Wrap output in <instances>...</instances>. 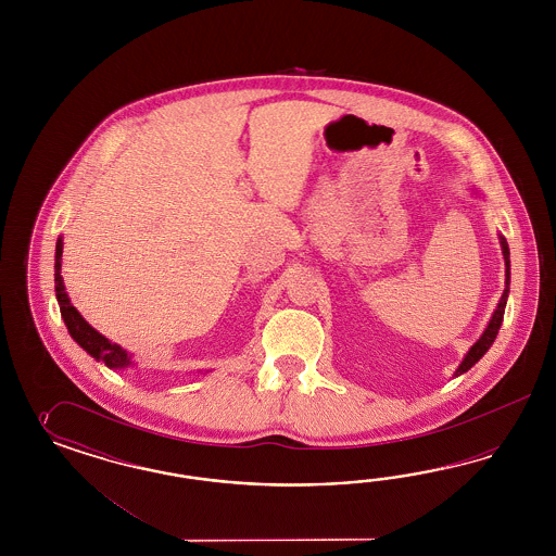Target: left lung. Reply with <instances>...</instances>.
I'll list each match as a JSON object with an SVG mask.
<instances>
[{"label":"left lung","instance_id":"left-lung-1","mask_svg":"<svg viewBox=\"0 0 556 556\" xmlns=\"http://www.w3.org/2000/svg\"><path fill=\"white\" fill-rule=\"evenodd\" d=\"M500 242H502V251H504L505 258L504 295H502V300L497 303V309L493 312V318L489 321V326L485 328L483 337L479 338V340L472 344L471 351L467 353L465 361H463V363H460V367L456 369L455 377L463 375L465 370L471 369L472 365H475L483 354L488 353L489 346L493 344V340H495L497 332H500V326H502V321H504L505 302H507V293H509V249H507V242H505L504 236H500Z\"/></svg>","mask_w":556,"mask_h":556}]
</instances>
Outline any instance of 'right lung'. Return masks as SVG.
I'll list each match as a JSON object with an SVG mask.
<instances>
[{"mask_svg": "<svg viewBox=\"0 0 556 556\" xmlns=\"http://www.w3.org/2000/svg\"><path fill=\"white\" fill-rule=\"evenodd\" d=\"M61 256H63V240L56 242V254H54V291H56V300H59V307H61V316L67 324L68 334L87 353L96 356L98 361H103L110 369L128 367L132 363L128 353L118 344H112L108 338L101 337L100 332L93 330L81 318V314L73 307L67 291H65L63 277H61Z\"/></svg>", "mask_w": 556, "mask_h": 556, "instance_id": "add662e5", "label": "right lung"}]
</instances>
